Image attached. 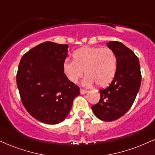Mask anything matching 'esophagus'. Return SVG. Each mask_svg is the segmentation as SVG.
<instances>
[{
    "mask_svg": "<svg viewBox=\"0 0 155 155\" xmlns=\"http://www.w3.org/2000/svg\"><path fill=\"white\" fill-rule=\"evenodd\" d=\"M87 92V90H83V89H81V90H80V93H81V95H84V94H86Z\"/></svg>",
    "mask_w": 155,
    "mask_h": 155,
    "instance_id": "1",
    "label": "esophagus"
}]
</instances>
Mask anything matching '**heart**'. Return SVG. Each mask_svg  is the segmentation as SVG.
<instances>
[{"label":"heart","instance_id":"1","mask_svg":"<svg viewBox=\"0 0 155 155\" xmlns=\"http://www.w3.org/2000/svg\"><path fill=\"white\" fill-rule=\"evenodd\" d=\"M73 57L74 60L65 59L63 63L64 74L73 83L82 77L84 71L87 75L83 81L86 86L96 83L100 87H104L116 76L117 57L109 48L82 47L76 50Z\"/></svg>","mask_w":155,"mask_h":155}]
</instances>
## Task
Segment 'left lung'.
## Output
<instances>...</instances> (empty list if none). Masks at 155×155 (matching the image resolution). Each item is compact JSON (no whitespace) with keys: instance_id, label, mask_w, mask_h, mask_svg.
<instances>
[{"instance_id":"1","label":"left lung","mask_w":155,"mask_h":155,"mask_svg":"<svg viewBox=\"0 0 155 155\" xmlns=\"http://www.w3.org/2000/svg\"><path fill=\"white\" fill-rule=\"evenodd\" d=\"M107 47L117 60L116 76L107 88L100 90L101 99L92 106L99 120L111 122L127 113L140 89L141 74L139 60L132 50L119 41H110Z\"/></svg>"}]
</instances>
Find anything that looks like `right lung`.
Returning <instances> with one entry per match:
<instances>
[{
  "label": "right lung",
  "mask_w": 155,
  "mask_h": 155,
  "mask_svg": "<svg viewBox=\"0 0 155 155\" xmlns=\"http://www.w3.org/2000/svg\"><path fill=\"white\" fill-rule=\"evenodd\" d=\"M67 44L41 43L22 56L17 84L23 106L39 122L58 124L66 118L79 87L64 74Z\"/></svg>",
  "instance_id": "1"
}]
</instances>
